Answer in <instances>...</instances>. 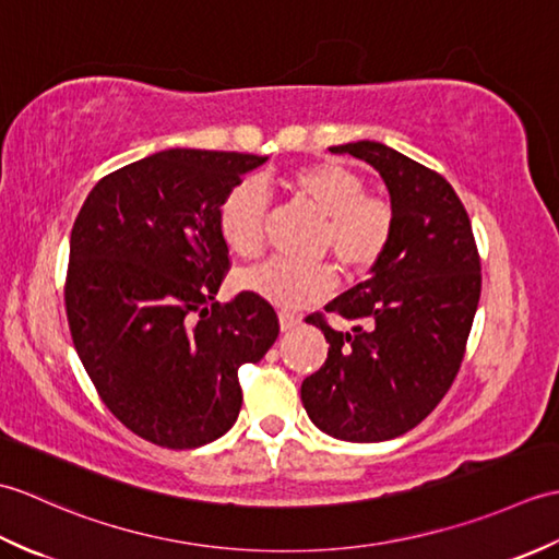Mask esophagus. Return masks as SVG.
Here are the masks:
<instances>
[{
  "label": "esophagus",
  "mask_w": 559,
  "mask_h": 559,
  "mask_svg": "<svg viewBox=\"0 0 559 559\" xmlns=\"http://www.w3.org/2000/svg\"><path fill=\"white\" fill-rule=\"evenodd\" d=\"M278 322H281V331H290V329H295V326L302 322V317L293 314V312H281L278 314Z\"/></svg>",
  "instance_id": "1"
}]
</instances>
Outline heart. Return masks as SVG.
<instances>
[{
  "label": "heart",
  "instance_id": "1",
  "mask_svg": "<svg viewBox=\"0 0 559 559\" xmlns=\"http://www.w3.org/2000/svg\"><path fill=\"white\" fill-rule=\"evenodd\" d=\"M288 192L324 216L319 249L331 252L348 276L370 273L394 237V209L386 199L365 192V180L336 160L310 163L286 175ZM266 192L257 180H242L223 194L218 204V233L235 254L257 257L264 247ZM237 286L278 307H302L322 300L334 288L329 264H298L273 257L245 269Z\"/></svg>",
  "mask_w": 559,
  "mask_h": 559
}]
</instances>
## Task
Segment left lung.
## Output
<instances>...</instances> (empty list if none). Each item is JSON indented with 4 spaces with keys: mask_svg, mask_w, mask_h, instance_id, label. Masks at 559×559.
<instances>
[{
    "mask_svg": "<svg viewBox=\"0 0 559 559\" xmlns=\"http://www.w3.org/2000/svg\"><path fill=\"white\" fill-rule=\"evenodd\" d=\"M329 151L382 175L394 237L372 278L326 305L355 322L350 334L317 314L329 355L300 396L322 432L384 442L425 420L456 379L480 300V254L468 213L442 175L377 141Z\"/></svg>",
    "mask_w": 559,
    "mask_h": 559,
    "instance_id": "8db88e82",
    "label": "left lung"
}]
</instances>
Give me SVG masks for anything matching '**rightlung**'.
I'll use <instances>...</instances> for the list:
<instances>
[{"label": "right lung", "mask_w": 559, "mask_h": 559, "mask_svg": "<svg viewBox=\"0 0 559 559\" xmlns=\"http://www.w3.org/2000/svg\"><path fill=\"white\" fill-rule=\"evenodd\" d=\"M264 160L153 153L105 175L71 228V341L108 411L151 444L194 449L228 432L242 406L237 370L278 336L259 295L213 300L230 269L218 204Z\"/></svg>", "instance_id": "add662e5"}]
</instances>
